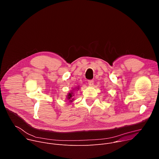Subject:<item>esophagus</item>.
Wrapping results in <instances>:
<instances>
[{
    "mask_svg": "<svg viewBox=\"0 0 159 159\" xmlns=\"http://www.w3.org/2000/svg\"><path fill=\"white\" fill-rule=\"evenodd\" d=\"M88 84H89V85L92 86V85H94V81H93V80H89L88 81Z\"/></svg>",
    "mask_w": 159,
    "mask_h": 159,
    "instance_id": "obj_1",
    "label": "esophagus"
}]
</instances>
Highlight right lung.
Here are the masks:
<instances>
[{"mask_svg":"<svg viewBox=\"0 0 159 159\" xmlns=\"http://www.w3.org/2000/svg\"><path fill=\"white\" fill-rule=\"evenodd\" d=\"M72 96H74V94L72 93V92L71 93H69V95H67V99L69 100V102H72V101H74L73 98H72Z\"/></svg>","mask_w":159,"mask_h":159,"instance_id":"obj_1","label":"right lung"}]
</instances>
